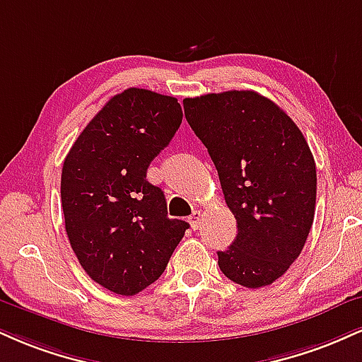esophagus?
Returning <instances> with one entry per match:
<instances>
[{
  "instance_id": "1",
  "label": "esophagus",
  "mask_w": 362,
  "mask_h": 362,
  "mask_svg": "<svg viewBox=\"0 0 362 362\" xmlns=\"http://www.w3.org/2000/svg\"><path fill=\"white\" fill-rule=\"evenodd\" d=\"M200 219H202V214H200V211H194L192 216L189 217V223H190V226H192V229L199 228Z\"/></svg>"
}]
</instances>
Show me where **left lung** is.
<instances>
[{"label":"left lung","mask_w":362,"mask_h":362,"mask_svg":"<svg viewBox=\"0 0 362 362\" xmlns=\"http://www.w3.org/2000/svg\"><path fill=\"white\" fill-rule=\"evenodd\" d=\"M187 123L207 148L238 236L217 251L219 268L246 288L278 280L310 233L315 160L298 126L255 90L184 99Z\"/></svg>","instance_id":"obj_1"}]
</instances>
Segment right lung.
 Instances as JSON below:
<instances>
[{
	"instance_id": "obj_1",
	"label": "right lung",
	"mask_w": 362,
	"mask_h": 362,
	"mask_svg": "<svg viewBox=\"0 0 362 362\" xmlns=\"http://www.w3.org/2000/svg\"><path fill=\"white\" fill-rule=\"evenodd\" d=\"M182 116L172 95L129 87L104 104L64 160L69 241L87 275L112 293L132 297L158 280L189 229L170 219L162 189L146 180Z\"/></svg>"
}]
</instances>
